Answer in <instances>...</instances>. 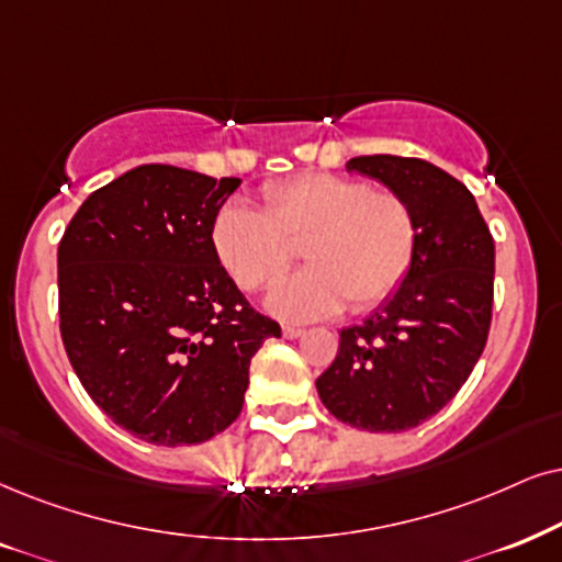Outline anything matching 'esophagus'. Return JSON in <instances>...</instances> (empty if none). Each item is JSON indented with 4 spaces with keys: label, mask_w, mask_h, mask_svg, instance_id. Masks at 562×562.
<instances>
[{
    "label": "esophagus",
    "mask_w": 562,
    "mask_h": 562,
    "mask_svg": "<svg viewBox=\"0 0 562 562\" xmlns=\"http://www.w3.org/2000/svg\"><path fill=\"white\" fill-rule=\"evenodd\" d=\"M282 334H285V339H297L303 334V329H301V326L285 324V326H282Z\"/></svg>",
    "instance_id": "esophagus-1"
}]
</instances>
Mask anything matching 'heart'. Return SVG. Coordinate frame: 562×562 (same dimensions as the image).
<instances>
[{"label":"heart","mask_w":562,"mask_h":562,"mask_svg":"<svg viewBox=\"0 0 562 562\" xmlns=\"http://www.w3.org/2000/svg\"><path fill=\"white\" fill-rule=\"evenodd\" d=\"M308 267L267 297L269 311L293 322L329 316L347 301L366 311L386 301L407 277L417 248L415 212L394 191L334 173L269 183L261 210L231 202L212 223V246L240 290H261L293 261Z\"/></svg>","instance_id":"heart-1"}]
</instances>
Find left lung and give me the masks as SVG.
<instances>
[{"label": "left lung", "mask_w": 562, "mask_h": 562, "mask_svg": "<svg viewBox=\"0 0 562 562\" xmlns=\"http://www.w3.org/2000/svg\"><path fill=\"white\" fill-rule=\"evenodd\" d=\"M347 170L409 204L417 248L396 293L363 324L339 331L337 358L316 389L345 425L402 432L443 409L485 350L495 244L472 191L428 160L360 155Z\"/></svg>", "instance_id": "8db88e82"}]
</instances>
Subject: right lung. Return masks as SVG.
I'll return each mask as SVG.
<instances>
[{
	"instance_id": "add662e5",
	"label": "right lung",
	"mask_w": 562,
	"mask_h": 562,
	"mask_svg": "<svg viewBox=\"0 0 562 562\" xmlns=\"http://www.w3.org/2000/svg\"><path fill=\"white\" fill-rule=\"evenodd\" d=\"M240 179L139 166L85 199L59 244V329L77 379L155 446L204 443L240 415L248 366L280 324L212 246Z\"/></svg>"
}]
</instances>
